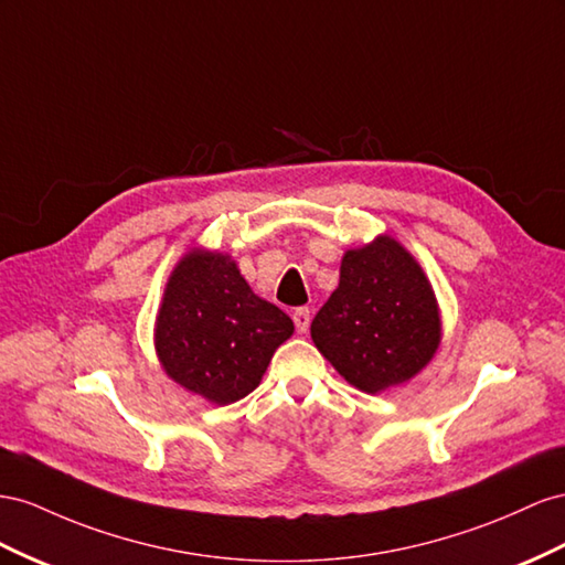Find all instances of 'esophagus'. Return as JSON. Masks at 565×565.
<instances>
[{
	"instance_id": "34e87169",
	"label": "esophagus",
	"mask_w": 565,
	"mask_h": 565,
	"mask_svg": "<svg viewBox=\"0 0 565 565\" xmlns=\"http://www.w3.org/2000/svg\"><path fill=\"white\" fill-rule=\"evenodd\" d=\"M292 318H295V326H297L299 332H307L309 330V326H311V311L307 307L295 309Z\"/></svg>"
}]
</instances>
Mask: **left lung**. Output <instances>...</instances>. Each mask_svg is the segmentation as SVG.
Masks as SVG:
<instances>
[{"instance_id": "1", "label": "left lung", "mask_w": 565, "mask_h": 565, "mask_svg": "<svg viewBox=\"0 0 565 565\" xmlns=\"http://www.w3.org/2000/svg\"><path fill=\"white\" fill-rule=\"evenodd\" d=\"M311 340L356 390L402 385L441 340L433 285L399 242L380 235L342 256L340 285L316 313Z\"/></svg>"}]
</instances>
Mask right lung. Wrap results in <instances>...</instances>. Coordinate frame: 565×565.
I'll list each match as a JSON object with an SVG mask.
<instances>
[{"mask_svg": "<svg viewBox=\"0 0 565 565\" xmlns=\"http://www.w3.org/2000/svg\"><path fill=\"white\" fill-rule=\"evenodd\" d=\"M292 332V318L256 297L231 256L192 249L166 282L154 344L178 385L225 406L258 387Z\"/></svg>", "mask_w": 565, "mask_h": 565, "instance_id": "right-lung-1", "label": "right lung"}]
</instances>
